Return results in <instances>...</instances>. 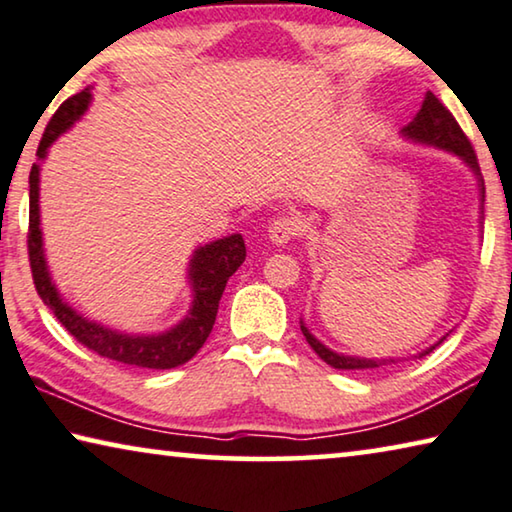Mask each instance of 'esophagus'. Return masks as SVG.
Returning a JSON list of instances; mask_svg holds the SVG:
<instances>
[{"label":"esophagus","instance_id":"esophagus-1","mask_svg":"<svg viewBox=\"0 0 512 512\" xmlns=\"http://www.w3.org/2000/svg\"><path fill=\"white\" fill-rule=\"evenodd\" d=\"M299 234V220L289 218V216H280L276 220H271L269 225V239L276 243V246H285Z\"/></svg>","mask_w":512,"mask_h":512}]
</instances>
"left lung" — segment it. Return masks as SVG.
Segmentation results:
<instances>
[{
    "label": "left lung",
    "mask_w": 512,
    "mask_h": 512,
    "mask_svg": "<svg viewBox=\"0 0 512 512\" xmlns=\"http://www.w3.org/2000/svg\"><path fill=\"white\" fill-rule=\"evenodd\" d=\"M402 135L407 137V140L427 144V147H437V149L451 151V154H455L457 158L464 160V163L471 167V172L476 174L480 200H485V183H483V177H480L476 151H474V147H471V142L467 140V135H464V131L460 128V124L455 121L453 114L448 112V108H444V103H441L439 98L432 94V91H427L421 110H418V114L414 117V121H411V124L402 128ZM301 331L305 335V340H308V345L315 349V354L322 358L324 363H329L331 368H335V370H377V368H384V365L398 363L395 358H361V356L338 354L326 345H322V342H319L315 335L308 331V326H305L303 322H301ZM444 340H446V335L437 342V345L425 349V352H421L416 358L430 354L432 349L439 347Z\"/></svg>",
    "instance_id": "obj_1"
}]
</instances>
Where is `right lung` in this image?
<instances>
[{"label":"right lung","mask_w":512,"mask_h":512,"mask_svg":"<svg viewBox=\"0 0 512 512\" xmlns=\"http://www.w3.org/2000/svg\"><path fill=\"white\" fill-rule=\"evenodd\" d=\"M91 103V87L82 89L80 94L66 98L59 110L52 114L48 128L38 144L36 156L43 160L48 156V147L61 133H66L82 114L87 112ZM38 177H41V165L34 163L29 172V232H27V250L29 266L36 292L43 303L55 312V317L64 324V329L73 335L80 345H85L98 356L110 358V361L137 365V368L151 370H170L190 361L200 347L207 342L209 333L216 324L218 303L225 292L227 280L239 269L246 259V243L241 234H230L223 239L211 241L200 246L193 253L188 264V282L193 287V305L188 315L181 319L170 331L151 333V335H133L124 331H114L108 326L91 322L73 310L61 294L57 292L55 282L50 278L48 264L43 255V234H41V213H38Z\"/></svg>","instance_id":"obj_1"}]
</instances>
